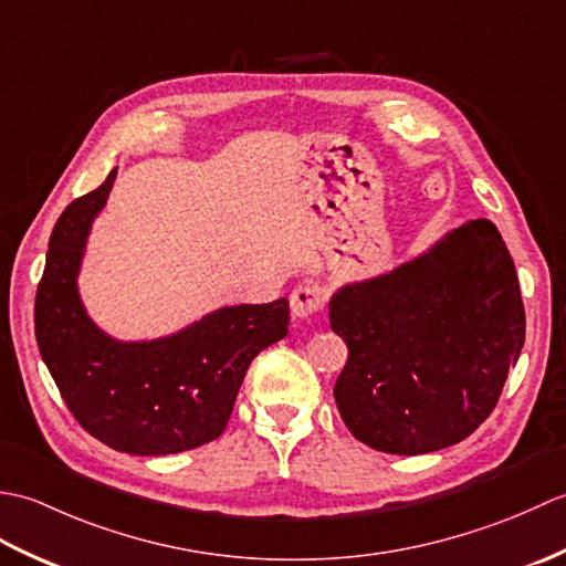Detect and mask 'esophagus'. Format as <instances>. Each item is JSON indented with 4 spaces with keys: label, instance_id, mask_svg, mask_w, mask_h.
I'll use <instances>...</instances> for the list:
<instances>
[{
    "label": "esophagus",
    "instance_id": "1",
    "mask_svg": "<svg viewBox=\"0 0 566 566\" xmlns=\"http://www.w3.org/2000/svg\"><path fill=\"white\" fill-rule=\"evenodd\" d=\"M323 286L318 284H304L294 290V294L290 296V308L294 318H311L316 311L323 306Z\"/></svg>",
    "mask_w": 566,
    "mask_h": 566
}]
</instances>
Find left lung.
Masks as SVG:
<instances>
[{"mask_svg":"<svg viewBox=\"0 0 566 566\" xmlns=\"http://www.w3.org/2000/svg\"><path fill=\"white\" fill-rule=\"evenodd\" d=\"M328 318L347 345L338 411L359 442L389 454L472 436L525 340L515 264L489 219L462 221L411 260L340 284Z\"/></svg>","mask_w":566,"mask_h":566,"instance_id":"left-lung-1","label":"left lung"}]
</instances>
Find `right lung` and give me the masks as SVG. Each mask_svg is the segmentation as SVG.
Wrapping results in <instances>:
<instances>
[{
  "label": "right lung",
  "mask_w": 566,
  "mask_h": 566,
  "mask_svg": "<svg viewBox=\"0 0 566 566\" xmlns=\"http://www.w3.org/2000/svg\"><path fill=\"white\" fill-rule=\"evenodd\" d=\"M114 179L116 167L53 228L35 294V340L90 436L138 457L195 450L223 432L255 355L290 333V304L221 306L150 340L106 333L82 302L80 272Z\"/></svg>",
  "instance_id": "1"
}]
</instances>
